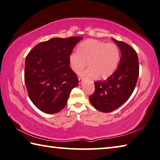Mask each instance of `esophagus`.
I'll use <instances>...</instances> for the list:
<instances>
[{
  "label": "esophagus",
  "mask_w": 160,
  "mask_h": 160,
  "mask_svg": "<svg viewBox=\"0 0 160 160\" xmlns=\"http://www.w3.org/2000/svg\"><path fill=\"white\" fill-rule=\"evenodd\" d=\"M83 81V78H78V83H79V84H81V83H82V82Z\"/></svg>",
  "instance_id": "34e87169"
}]
</instances>
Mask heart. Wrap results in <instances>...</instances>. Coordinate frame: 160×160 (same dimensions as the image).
I'll list each match as a JSON object with an SVG mask.
<instances>
[{"label":"heart","mask_w":160,"mask_h":160,"mask_svg":"<svg viewBox=\"0 0 160 160\" xmlns=\"http://www.w3.org/2000/svg\"><path fill=\"white\" fill-rule=\"evenodd\" d=\"M120 60V50L116 44L89 39L79 44L78 51L71 52L69 56L70 68L79 72L88 64L89 67L82 73L83 76L106 78L113 74Z\"/></svg>","instance_id":"1"}]
</instances>
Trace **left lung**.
Here are the masks:
<instances>
[{
    "label": "left lung",
    "instance_id": "left-lung-1",
    "mask_svg": "<svg viewBox=\"0 0 160 160\" xmlns=\"http://www.w3.org/2000/svg\"><path fill=\"white\" fill-rule=\"evenodd\" d=\"M112 40L121 53L118 67L107 79L94 82L95 91L89 96L91 105L103 112L117 109L130 97L139 75V62L135 49L123 42L112 38Z\"/></svg>",
    "mask_w": 160,
    "mask_h": 160
}]
</instances>
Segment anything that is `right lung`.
Wrapping results in <instances>:
<instances>
[{
  "label": "right lung",
  "instance_id": "add662e5",
  "mask_svg": "<svg viewBox=\"0 0 160 160\" xmlns=\"http://www.w3.org/2000/svg\"><path fill=\"white\" fill-rule=\"evenodd\" d=\"M82 37L54 38L39 43L25 59V82L29 98L45 113L59 112L78 84L69 56Z\"/></svg>",
  "mask_w": 160,
  "mask_h": 160
}]
</instances>
